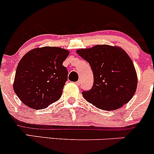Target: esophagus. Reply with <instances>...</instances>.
<instances>
[{"instance_id": "esophagus-1", "label": "esophagus", "mask_w": 154, "mask_h": 154, "mask_svg": "<svg viewBox=\"0 0 154 154\" xmlns=\"http://www.w3.org/2000/svg\"><path fill=\"white\" fill-rule=\"evenodd\" d=\"M76 84H77V85H80V80H78V81H77V82H76Z\"/></svg>"}]
</instances>
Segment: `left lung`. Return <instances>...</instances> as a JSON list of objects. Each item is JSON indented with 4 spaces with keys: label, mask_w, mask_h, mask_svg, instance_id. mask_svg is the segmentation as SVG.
<instances>
[{
    "label": "left lung",
    "mask_w": 154,
    "mask_h": 154,
    "mask_svg": "<svg viewBox=\"0 0 154 154\" xmlns=\"http://www.w3.org/2000/svg\"><path fill=\"white\" fill-rule=\"evenodd\" d=\"M77 53L91 66L94 83L83 97L98 109L115 110L127 103L136 92L137 74L133 61L119 47L95 45Z\"/></svg>",
    "instance_id": "obj_1"
}]
</instances>
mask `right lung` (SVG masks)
Masks as SVG:
<instances>
[{
    "label": "right lung",
    "mask_w": 154,
    "mask_h": 154,
    "mask_svg": "<svg viewBox=\"0 0 154 154\" xmlns=\"http://www.w3.org/2000/svg\"><path fill=\"white\" fill-rule=\"evenodd\" d=\"M69 54L57 47H43L29 51L20 60L14 80V91L30 108L42 109L57 101L68 80L63 66Z\"/></svg>",
    "instance_id": "1"
}]
</instances>
